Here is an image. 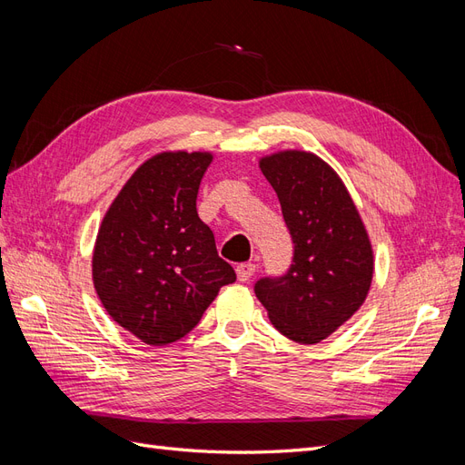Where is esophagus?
<instances>
[{"label": "esophagus", "mask_w": 465, "mask_h": 465, "mask_svg": "<svg viewBox=\"0 0 465 465\" xmlns=\"http://www.w3.org/2000/svg\"><path fill=\"white\" fill-rule=\"evenodd\" d=\"M254 266L252 262H242V264H237L235 266V274H237V280L239 282H249L251 280V276L254 274Z\"/></svg>", "instance_id": "obj_1"}]
</instances>
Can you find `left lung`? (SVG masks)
<instances>
[{
    "instance_id": "8db88e82",
    "label": "left lung",
    "mask_w": 465,
    "mask_h": 465,
    "mask_svg": "<svg viewBox=\"0 0 465 465\" xmlns=\"http://www.w3.org/2000/svg\"><path fill=\"white\" fill-rule=\"evenodd\" d=\"M259 166L278 194L293 261L283 276L261 278L254 293L276 331L319 343L369 293L374 257L367 230L340 175L317 154L283 151L261 158Z\"/></svg>"
}]
</instances>
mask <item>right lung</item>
<instances>
[{
	"instance_id": "right-lung-1",
	"label": "right lung",
	"mask_w": 465,
	"mask_h": 465,
	"mask_svg": "<svg viewBox=\"0 0 465 465\" xmlns=\"http://www.w3.org/2000/svg\"><path fill=\"white\" fill-rule=\"evenodd\" d=\"M211 153H160L137 168L108 208L93 254L94 290L110 317L148 346L199 324L235 282L214 233L197 214Z\"/></svg>"
}]
</instances>
